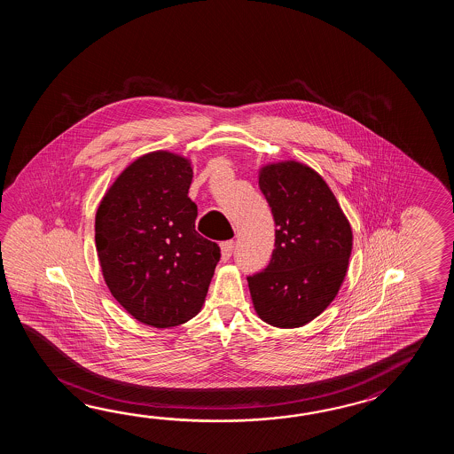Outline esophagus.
Listing matches in <instances>:
<instances>
[{
  "instance_id": "34e87169",
  "label": "esophagus",
  "mask_w": 454,
  "mask_h": 454,
  "mask_svg": "<svg viewBox=\"0 0 454 454\" xmlns=\"http://www.w3.org/2000/svg\"><path fill=\"white\" fill-rule=\"evenodd\" d=\"M233 248H235V241L233 240L223 241V243H221V254H223V261H227L231 258Z\"/></svg>"
}]
</instances>
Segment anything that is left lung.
Segmentation results:
<instances>
[{"mask_svg":"<svg viewBox=\"0 0 454 454\" xmlns=\"http://www.w3.org/2000/svg\"><path fill=\"white\" fill-rule=\"evenodd\" d=\"M258 180L278 229L270 264L247 278L253 307L270 326L300 328L338 295L352 229L328 184L309 165H264Z\"/></svg>","mask_w":454,"mask_h":454,"instance_id":"left-lung-1","label":"left lung"}]
</instances>
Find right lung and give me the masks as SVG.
Wrapping results in <instances>:
<instances>
[{
  "label": "right lung",
  "instance_id": "add662e5",
  "mask_svg": "<svg viewBox=\"0 0 454 454\" xmlns=\"http://www.w3.org/2000/svg\"><path fill=\"white\" fill-rule=\"evenodd\" d=\"M192 180L186 157L154 151L118 175L97 209L106 287L133 318L154 328L178 326L200 313L221 258L217 243L194 229Z\"/></svg>",
  "mask_w": 454,
  "mask_h": 454
}]
</instances>
